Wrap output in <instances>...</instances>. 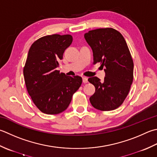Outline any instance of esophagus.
Wrapping results in <instances>:
<instances>
[{"label": "esophagus", "instance_id": "34e87169", "mask_svg": "<svg viewBox=\"0 0 157 157\" xmlns=\"http://www.w3.org/2000/svg\"><path fill=\"white\" fill-rule=\"evenodd\" d=\"M82 80L84 83H87L88 82V78L86 77H82Z\"/></svg>", "mask_w": 157, "mask_h": 157}]
</instances>
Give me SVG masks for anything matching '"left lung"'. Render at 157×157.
Here are the masks:
<instances>
[{
    "mask_svg": "<svg viewBox=\"0 0 157 157\" xmlns=\"http://www.w3.org/2000/svg\"><path fill=\"white\" fill-rule=\"evenodd\" d=\"M84 38L93 52L94 64L101 63L105 77L88 78L95 87L90 97L94 108L110 111L122 105L133 79V62L127 43L121 33L112 28L90 30Z\"/></svg>",
    "mask_w": 157,
    "mask_h": 157,
    "instance_id": "8db88e82",
    "label": "left lung"
}]
</instances>
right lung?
<instances>
[{
  "mask_svg": "<svg viewBox=\"0 0 157 157\" xmlns=\"http://www.w3.org/2000/svg\"><path fill=\"white\" fill-rule=\"evenodd\" d=\"M72 41L70 35H48L36 40L29 49L23 71L24 81L33 103L43 113L64 112L82 84L81 77L67 76L57 70Z\"/></svg>",
  "mask_w": 157,
  "mask_h": 157,
  "instance_id": "add662e5",
  "label": "right lung"
}]
</instances>
